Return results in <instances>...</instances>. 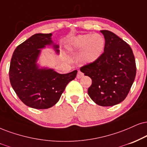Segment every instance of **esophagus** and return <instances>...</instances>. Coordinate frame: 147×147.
Here are the masks:
<instances>
[{"instance_id":"obj_1","label":"esophagus","mask_w":147,"mask_h":147,"mask_svg":"<svg viewBox=\"0 0 147 147\" xmlns=\"http://www.w3.org/2000/svg\"><path fill=\"white\" fill-rule=\"evenodd\" d=\"M83 76H84V74H82V72L78 71V74H77V78L80 79L81 78H82Z\"/></svg>"}]
</instances>
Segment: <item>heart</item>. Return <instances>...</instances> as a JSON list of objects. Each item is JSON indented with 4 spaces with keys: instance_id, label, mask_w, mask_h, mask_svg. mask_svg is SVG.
<instances>
[{
    "instance_id": "obj_1",
    "label": "heart",
    "mask_w": 147,
    "mask_h": 147,
    "mask_svg": "<svg viewBox=\"0 0 147 147\" xmlns=\"http://www.w3.org/2000/svg\"><path fill=\"white\" fill-rule=\"evenodd\" d=\"M106 47V40L101 34H82L71 37L67 43L69 51L80 53L79 59L84 64H92L100 59Z\"/></svg>"
}]
</instances>
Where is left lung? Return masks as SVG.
I'll use <instances>...</instances> for the list:
<instances>
[{
  "instance_id": "1",
  "label": "left lung",
  "mask_w": 147,
  "mask_h": 147,
  "mask_svg": "<svg viewBox=\"0 0 147 147\" xmlns=\"http://www.w3.org/2000/svg\"><path fill=\"white\" fill-rule=\"evenodd\" d=\"M106 47L98 61L80 71L92 80L88 94L96 104L112 106L126 98L134 82L136 66L129 45L114 32L102 30Z\"/></svg>"
}]
</instances>
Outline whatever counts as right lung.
<instances>
[{"label":"right lung","mask_w":147,"mask_h":147,"mask_svg":"<svg viewBox=\"0 0 147 147\" xmlns=\"http://www.w3.org/2000/svg\"><path fill=\"white\" fill-rule=\"evenodd\" d=\"M52 33H37L14 50L11 60L9 80L12 88L20 100L35 109H47L54 106L78 71L57 73L53 69L40 67L37 63L41 50L52 47L59 54V46L52 40Z\"/></svg>","instance_id":"obj_1"}]
</instances>
